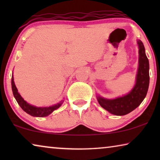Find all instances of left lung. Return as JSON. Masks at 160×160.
<instances>
[{"mask_svg":"<svg viewBox=\"0 0 160 160\" xmlns=\"http://www.w3.org/2000/svg\"><path fill=\"white\" fill-rule=\"evenodd\" d=\"M139 46V65L136 84L128 95L113 100L98 97L99 104L112 114L123 116L130 113L140 106L147 94L149 85V63L145 53L142 41H138Z\"/></svg>","mask_w":160,"mask_h":160,"instance_id":"8db88e82","label":"left lung"}]
</instances>
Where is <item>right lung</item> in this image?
Instances as JSON below:
<instances>
[{"label":"right lung","mask_w":160,"mask_h":160,"mask_svg":"<svg viewBox=\"0 0 160 160\" xmlns=\"http://www.w3.org/2000/svg\"><path fill=\"white\" fill-rule=\"evenodd\" d=\"M12 88L13 95H14L15 99H16L17 102H18L19 106L22 108V110L24 111H25L26 113L32 116V117H47V116L49 115L52 112H53L54 110H56L57 108H58L59 107L61 106V104H62V102H60V103L54 105V106H52L45 107V108H38V107H36L28 104L27 102L24 100L23 98L21 97V95H19V93L18 92V90H17V87L14 84V78H13V76L12 78Z\"/></svg>","instance_id":"1"}]
</instances>
